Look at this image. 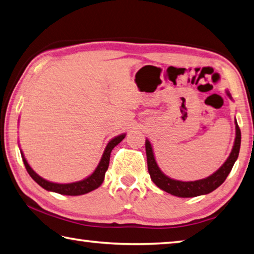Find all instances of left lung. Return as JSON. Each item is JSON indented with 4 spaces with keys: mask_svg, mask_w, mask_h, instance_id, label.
<instances>
[{
    "mask_svg": "<svg viewBox=\"0 0 254 254\" xmlns=\"http://www.w3.org/2000/svg\"><path fill=\"white\" fill-rule=\"evenodd\" d=\"M236 130L237 135L232 152L230 153V156L228 160L225 161L222 167H221L215 173L210 175V177H207L206 179L197 180V181L191 182H182L178 181V180L170 179L167 175H164L161 172L158 164L155 162L153 151H152L150 142L149 140H146L145 151L147 160V170H149L152 181H153L155 183V186L159 187L161 190L180 197H193L202 194H207V193L214 191L216 188H219L221 184L225 181V179H227L229 173L231 172L233 164L239 156L240 145H241V131H240L238 124L236 127Z\"/></svg>",
    "mask_w": 254,
    "mask_h": 254,
    "instance_id": "left-lung-1",
    "label": "left lung"
}]
</instances>
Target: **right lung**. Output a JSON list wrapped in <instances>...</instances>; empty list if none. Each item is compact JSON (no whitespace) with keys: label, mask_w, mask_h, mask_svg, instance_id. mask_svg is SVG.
Segmentation results:
<instances>
[{"label":"right lung","mask_w":254,"mask_h":254,"mask_svg":"<svg viewBox=\"0 0 254 254\" xmlns=\"http://www.w3.org/2000/svg\"><path fill=\"white\" fill-rule=\"evenodd\" d=\"M124 136H126V134L119 135L117 137H114L113 140L110 141L108 143L107 147H105L104 153L102 155V159H101L98 168L95 169V171L92 173L90 177H87L86 179L82 180V181L74 182V183L60 184V183H53V182L47 181V180H44L41 177H39V175L31 169V167L29 165V163H27V161L25 160L24 155H23L22 152H21V155H22L23 162H24L27 173L31 175V178L33 179L34 181L39 184V186L45 189V190L57 192V193H59V194H64V195H81V194H85V193H89L91 191L95 190V189H98L101 184H102L105 172H107V170L109 168L111 151L113 150V147L115 145H118L119 143L124 139Z\"/></svg>","instance_id":"add662e5"}]
</instances>
